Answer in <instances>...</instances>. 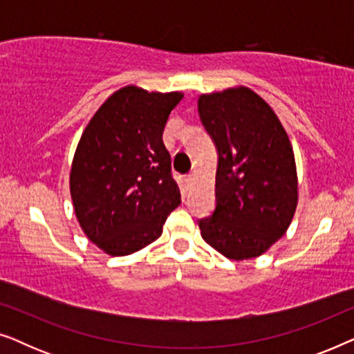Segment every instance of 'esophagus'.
<instances>
[{
    "mask_svg": "<svg viewBox=\"0 0 354 354\" xmlns=\"http://www.w3.org/2000/svg\"><path fill=\"white\" fill-rule=\"evenodd\" d=\"M192 182H193V176L190 174V176L185 177V183H187V185H192Z\"/></svg>",
    "mask_w": 354,
    "mask_h": 354,
    "instance_id": "1",
    "label": "esophagus"
}]
</instances>
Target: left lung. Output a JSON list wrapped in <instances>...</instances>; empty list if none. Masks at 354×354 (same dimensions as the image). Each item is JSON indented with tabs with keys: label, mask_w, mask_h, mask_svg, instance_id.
<instances>
[{
	"label": "left lung",
	"mask_w": 354,
	"mask_h": 354,
	"mask_svg": "<svg viewBox=\"0 0 354 354\" xmlns=\"http://www.w3.org/2000/svg\"><path fill=\"white\" fill-rule=\"evenodd\" d=\"M198 113L217 148L216 207L198 222L201 236L229 259L256 258L287 232L297 209L288 135L246 86L201 95Z\"/></svg>",
	"instance_id": "8db88e82"
}]
</instances>
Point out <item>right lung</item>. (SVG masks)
I'll return each instance as SVG.
<instances>
[{
    "instance_id": "obj_1",
    "label": "right lung",
    "mask_w": 354,
    "mask_h": 354,
    "mask_svg": "<svg viewBox=\"0 0 354 354\" xmlns=\"http://www.w3.org/2000/svg\"><path fill=\"white\" fill-rule=\"evenodd\" d=\"M178 91L124 86L101 104L82 133L71 169V196L82 230L111 256H127L162 234L180 205L162 132Z\"/></svg>"
}]
</instances>
